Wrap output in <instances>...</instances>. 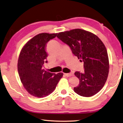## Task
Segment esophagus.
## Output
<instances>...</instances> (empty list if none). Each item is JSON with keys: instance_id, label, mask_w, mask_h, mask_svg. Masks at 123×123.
Wrapping results in <instances>:
<instances>
[{"instance_id": "esophagus-1", "label": "esophagus", "mask_w": 123, "mask_h": 123, "mask_svg": "<svg viewBox=\"0 0 123 123\" xmlns=\"http://www.w3.org/2000/svg\"><path fill=\"white\" fill-rule=\"evenodd\" d=\"M65 75L66 77H71V76H73V73H65Z\"/></svg>"}]
</instances>
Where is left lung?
I'll return each instance as SVG.
<instances>
[{"label":"left lung","mask_w":123,"mask_h":123,"mask_svg":"<svg viewBox=\"0 0 123 123\" xmlns=\"http://www.w3.org/2000/svg\"><path fill=\"white\" fill-rule=\"evenodd\" d=\"M57 37L84 62V72L74 73L80 80V84L73 89L74 92L86 97L97 94L105 85L109 73V58L104 44L95 34L80 29L59 32Z\"/></svg>","instance_id":"8db88e82"}]
</instances>
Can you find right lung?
Returning <instances> with one entry per match:
<instances>
[{
    "mask_svg": "<svg viewBox=\"0 0 123 123\" xmlns=\"http://www.w3.org/2000/svg\"><path fill=\"white\" fill-rule=\"evenodd\" d=\"M56 36L57 33L38 34L25 43L20 53L18 61L20 79L32 96L43 98L49 96L55 89L63 76V73L55 74L42 68L47 57L46 43Z\"/></svg>",
    "mask_w": 123,
    "mask_h": 123,
    "instance_id": "1",
    "label": "right lung"
}]
</instances>
